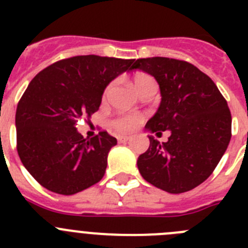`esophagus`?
I'll list each match as a JSON object with an SVG mask.
<instances>
[{
    "instance_id": "esophagus-1",
    "label": "esophagus",
    "mask_w": 248,
    "mask_h": 248,
    "mask_svg": "<svg viewBox=\"0 0 248 248\" xmlns=\"http://www.w3.org/2000/svg\"><path fill=\"white\" fill-rule=\"evenodd\" d=\"M129 139H130V137H126V135H119V137H118V141H119V143H125Z\"/></svg>"
}]
</instances>
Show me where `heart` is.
<instances>
[{
    "mask_svg": "<svg viewBox=\"0 0 248 248\" xmlns=\"http://www.w3.org/2000/svg\"><path fill=\"white\" fill-rule=\"evenodd\" d=\"M131 85L134 91L137 92L138 95H139L141 92L146 91V89L150 88H156V84H155V80L153 77H150L149 74L145 73H137L133 79H131ZM110 88V85L108 87V89ZM107 89V91H108ZM140 123V117L137 115H120V117L115 118L113 120V126L117 129L120 133H130V131L135 130V128L138 126V124Z\"/></svg>",
    "mask_w": 248,
    "mask_h": 248,
    "instance_id": "obj_1",
    "label": "heart"
}]
</instances>
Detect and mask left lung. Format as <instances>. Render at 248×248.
Listing matches in <instances>:
<instances>
[{"instance_id": "obj_1", "label": "left lung", "mask_w": 248, "mask_h": 248, "mask_svg": "<svg viewBox=\"0 0 248 248\" xmlns=\"http://www.w3.org/2000/svg\"><path fill=\"white\" fill-rule=\"evenodd\" d=\"M131 69L156 79L159 109L145 129L161 134L166 143L149 135L150 145L138 157V169L148 183L170 194H181L212 174L231 139V113L209 76L185 61L151 57L134 61Z\"/></svg>"}]
</instances>
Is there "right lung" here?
I'll list each match as a JSON object with an SVG mask.
<instances>
[{"label": "right lung", "instance_id": "obj_1", "mask_svg": "<svg viewBox=\"0 0 248 248\" xmlns=\"http://www.w3.org/2000/svg\"><path fill=\"white\" fill-rule=\"evenodd\" d=\"M134 59L77 56L62 59L31 80L16 110L19 159L43 187L73 195L104 176L117 139L107 131L83 138L76 124L99 109L107 85L131 71Z\"/></svg>", "mask_w": 248, "mask_h": 248}]
</instances>
